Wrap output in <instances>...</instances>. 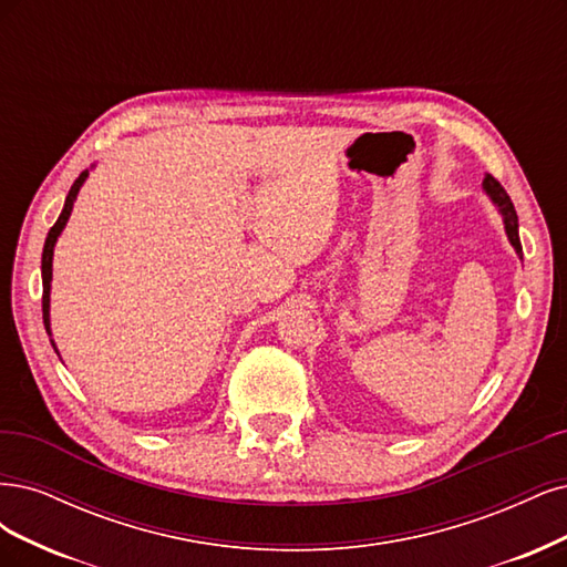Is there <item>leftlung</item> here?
Segmentation results:
<instances>
[{"instance_id": "1", "label": "left lung", "mask_w": 567, "mask_h": 567, "mask_svg": "<svg viewBox=\"0 0 567 567\" xmlns=\"http://www.w3.org/2000/svg\"><path fill=\"white\" fill-rule=\"evenodd\" d=\"M483 190L492 199V205H495L497 212L502 214V221H504V230H506L508 243H511V247L516 249L518 257L523 259V247H520V237H518V214L514 209V203H511V197L499 186V181L495 176H489V174L483 178Z\"/></svg>"}]
</instances>
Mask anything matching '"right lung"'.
<instances>
[{
  "label": "right lung",
  "mask_w": 567,
  "mask_h": 567,
  "mask_svg": "<svg viewBox=\"0 0 567 567\" xmlns=\"http://www.w3.org/2000/svg\"><path fill=\"white\" fill-rule=\"evenodd\" d=\"M86 176H89V169H84V172L78 176L75 184L70 186V193H68V197H65L63 212H61V216H59V221L51 226V230H49V235H47V243H44V251H42V289H44V291H42V316H44V327H47V334H49V337H51V316H49V308H51V278H53V247H56L59 235L63 233V228H65V224H68V218H70V214H72V205H75V199H78V195H80V188L84 186ZM51 346H53V351L59 353V349H56V343H53V339H51Z\"/></svg>",
  "instance_id": "obj_1"
}]
</instances>
